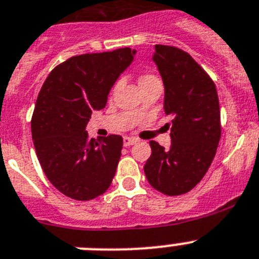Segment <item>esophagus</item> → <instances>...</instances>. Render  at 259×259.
Listing matches in <instances>:
<instances>
[{"label": "esophagus", "instance_id": "esophagus-1", "mask_svg": "<svg viewBox=\"0 0 259 259\" xmlns=\"http://www.w3.org/2000/svg\"><path fill=\"white\" fill-rule=\"evenodd\" d=\"M135 143H136V139H134V137H123V144H124V146H131Z\"/></svg>", "mask_w": 259, "mask_h": 259}]
</instances>
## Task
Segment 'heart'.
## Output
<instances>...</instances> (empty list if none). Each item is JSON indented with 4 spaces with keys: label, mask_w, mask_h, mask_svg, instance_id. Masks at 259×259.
<instances>
[{
    "label": "heart",
    "mask_w": 259,
    "mask_h": 259,
    "mask_svg": "<svg viewBox=\"0 0 259 259\" xmlns=\"http://www.w3.org/2000/svg\"><path fill=\"white\" fill-rule=\"evenodd\" d=\"M153 80H158L157 77L153 76V75H144L140 79V83H145V81H153Z\"/></svg>",
    "instance_id": "heart-1"
}]
</instances>
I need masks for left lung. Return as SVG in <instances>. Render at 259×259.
Listing matches in <instances>:
<instances>
[{"label": "left lung", "mask_w": 259, "mask_h": 259, "mask_svg": "<svg viewBox=\"0 0 259 259\" xmlns=\"http://www.w3.org/2000/svg\"><path fill=\"white\" fill-rule=\"evenodd\" d=\"M153 62L164 85L163 109L171 120V146L150 141L144 166L149 184L167 196L194 188L209 170L221 140V110L215 84L188 53L155 45Z\"/></svg>", "instance_id": "1"}]
</instances>
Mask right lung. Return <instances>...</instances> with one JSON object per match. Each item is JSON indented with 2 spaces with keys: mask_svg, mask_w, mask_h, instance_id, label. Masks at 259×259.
Segmentation results:
<instances>
[{
  "mask_svg": "<svg viewBox=\"0 0 259 259\" xmlns=\"http://www.w3.org/2000/svg\"><path fill=\"white\" fill-rule=\"evenodd\" d=\"M136 50L71 57L47 77L31 120L32 140L44 174L61 193L89 201L107 191L122 154L123 139H89L92 111L106 106L107 96Z\"/></svg>",
  "mask_w": 259,
  "mask_h": 259,
  "instance_id": "1",
  "label": "right lung"
}]
</instances>
